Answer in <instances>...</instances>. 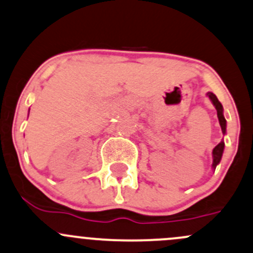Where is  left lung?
<instances>
[{
    "label": "left lung",
    "mask_w": 253,
    "mask_h": 253,
    "mask_svg": "<svg viewBox=\"0 0 253 253\" xmlns=\"http://www.w3.org/2000/svg\"><path fill=\"white\" fill-rule=\"evenodd\" d=\"M207 95H209V98H210V99H211V102L213 103L214 108H216L218 120H219L220 128H222L223 134H225V129H227V121H225L224 116H223V106H222V104H220V102L217 99V97L213 94V93L209 92V93H207ZM223 150H224V142H223V140H222V142H220L219 144L214 147L213 151H212V155H213V164H212V167H213L214 169H216L217 165L219 164L220 159H222Z\"/></svg>",
    "instance_id": "8db88e82"
}]
</instances>
